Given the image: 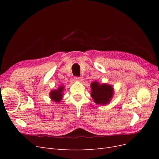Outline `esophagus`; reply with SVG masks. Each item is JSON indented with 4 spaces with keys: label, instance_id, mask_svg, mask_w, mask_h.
<instances>
[{
    "label": "esophagus",
    "instance_id": "esophagus-1",
    "mask_svg": "<svg viewBox=\"0 0 159 159\" xmlns=\"http://www.w3.org/2000/svg\"><path fill=\"white\" fill-rule=\"evenodd\" d=\"M74 80H75V81H81V78H80V77H75V78H74Z\"/></svg>",
    "mask_w": 159,
    "mask_h": 159
}]
</instances>
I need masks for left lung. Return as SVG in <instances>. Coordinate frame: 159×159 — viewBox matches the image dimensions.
I'll return each mask as SVG.
<instances>
[{"label":"left lung","instance_id":"1","mask_svg":"<svg viewBox=\"0 0 159 159\" xmlns=\"http://www.w3.org/2000/svg\"><path fill=\"white\" fill-rule=\"evenodd\" d=\"M91 98L97 104L107 105L113 96V88L111 85L99 84L98 81H93L91 84Z\"/></svg>","mask_w":159,"mask_h":159}]
</instances>
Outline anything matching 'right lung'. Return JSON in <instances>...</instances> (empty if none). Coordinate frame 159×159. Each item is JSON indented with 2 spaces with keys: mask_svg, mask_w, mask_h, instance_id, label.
<instances>
[{
  "mask_svg": "<svg viewBox=\"0 0 159 159\" xmlns=\"http://www.w3.org/2000/svg\"><path fill=\"white\" fill-rule=\"evenodd\" d=\"M64 89V86H60V87L57 88V89L51 91L50 93V99L55 102L59 103L61 99L63 98V93H62V92H63Z\"/></svg>",
  "mask_w": 159,
  "mask_h": 159,
  "instance_id": "1",
  "label": "right lung"
}]
</instances>
